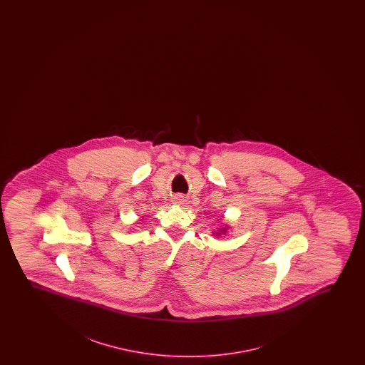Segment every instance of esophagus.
Here are the masks:
<instances>
[{
	"label": "esophagus",
	"mask_w": 365,
	"mask_h": 365,
	"mask_svg": "<svg viewBox=\"0 0 365 365\" xmlns=\"http://www.w3.org/2000/svg\"><path fill=\"white\" fill-rule=\"evenodd\" d=\"M177 200V202H175V203H180V200H180V197H178V198H177V200Z\"/></svg>",
	"instance_id": "obj_1"
}]
</instances>
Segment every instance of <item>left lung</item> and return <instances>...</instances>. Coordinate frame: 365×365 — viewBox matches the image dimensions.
<instances>
[{"label": "left lung", "instance_id": "1", "mask_svg": "<svg viewBox=\"0 0 365 365\" xmlns=\"http://www.w3.org/2000/svg\"><path fill=\"white\" fill-rule=\"evenodd\" d=\"M220 232H223V233H225V230H220ZM217 235H220V233H217Z\"/></svg>", "mask_w": 365, "mask_h": 365}]
</instances>
